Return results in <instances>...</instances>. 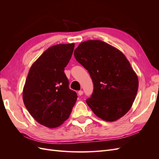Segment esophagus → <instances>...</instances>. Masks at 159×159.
<instances>
[{
  "instance_id": "1",
  "label": "esophagus",
  "mask_w": 159,
  "mask_h": 159,
  "mask_svg": "<svg viewBox=\"0 0 159 159\" xmlns=\"http://www.w3.org/2000/svg\"><path fill=\"white\" fill-rule=\"evenodd\" d=\"M83 93H84V91H78V95H80V96L82 95Z\"/></svg>"
}]
</instances>
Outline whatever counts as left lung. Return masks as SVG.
I'll return each instance as SVG.
<instances>
[{"instance_id":"left-lung-1","label":"left lung","mask_w":159,"mask_h":159,"mask_svg":"<svg viewBox=\"0 0 159 159\" xmlns=\"http://www.w3.org/2000/svg\"><path fill=\"white\" fill-rule=\"evenodd\" d=\"M75 60L87 70L93 91L86 103L98 117L113 122L125 115L137 95L139 80L129 60L116 48L102 40L81 42Z\"/></svg>"}]
</instances>
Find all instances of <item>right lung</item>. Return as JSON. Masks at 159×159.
<instances>
[{"mask_svg": "<svg viewBox=\"0 0 159 159\" xmlns=\"http://www.w3.org/2000/svg\"><path fill=\"white\" fill-rule=\"evenodd\" d=\"M75 44H60L48 48L34 62L22 91L25 107L36 121L56 128L68 119L78 95L69 88L64 69Z\"/></svg>", "mask_w": 159, "mask_h": 159, "instance_id": "obj_1", "label": "right lung"}]
</instances>
